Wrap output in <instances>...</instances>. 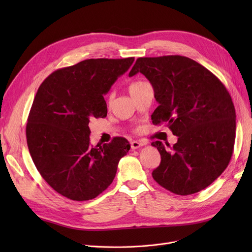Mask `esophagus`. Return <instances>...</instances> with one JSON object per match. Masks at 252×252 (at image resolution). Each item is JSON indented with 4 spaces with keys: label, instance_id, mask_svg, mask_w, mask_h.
<instances>
[{
    "label": "esophagus",
    "instance_id": "1",
    "mask_svg": "<svg viewBox=\"0 0 252 252\" xmlns=\"http://www.w3.org/2000/svg\"><path fill=\"white\" fill-rule=\"evenodd\" d=\"M145 143L144 142H141V141H133L130 143V147L133 150H136V149H139L140 147L144 146Z\"/></svg>",
    "mask_w": 252,
    "mask_h": 252
}]
</instances>
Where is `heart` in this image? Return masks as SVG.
<instances>
[{
    "label": "heart",
    "instance_id": "1",
    "mask_svg": "<svg viewBox=\"0 0 252 252\" xmlns=\"http://www.w3.org/2000/svg\"><path fill=\"white\" fill-rule=\"evenodd\" d=\"M144 84H145L144 82H135V83H131V84L129 85V87H128V91H129L130 94H131V93H133V92H135L136 90H138V89H139L141 86H143ZM112 98H113V95H112V93H110V94L108 95V98H107L108 104L111 103Z\"/></svg>",
    "mask_w": 252,
    "mask_h": 252
}]
</instances>
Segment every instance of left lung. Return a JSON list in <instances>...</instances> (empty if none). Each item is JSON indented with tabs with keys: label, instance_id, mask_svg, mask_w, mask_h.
I'll return each mask as SVG.
<instances>
[{
	"label": "left lung",
	"instance_id": "8db88e82",
	"mask_svg": "<svg viewBox=\"0 0 252 252\" xmlns=\"http://www.w3.org/2000/svg\"><path fill=\"white\" fill-rule=\"evenodd\" d=\"M147 77L159 103L152 123H166L178 142L173 147L151 145L160 153L153 179L178 195L199 192L227 168L233 154L236 112L220 79L204 66L185 56L138 58L128 76Z\"/></svg>",
	"mask_w": 252,
	"mask_h": 252
}]
</instances>
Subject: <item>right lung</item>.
<instances>
[{
    "label": "right lung",
    "mask_w": 252,
    "mask_h": 252,
    "mask_svg": "<svg viewBox=\"0 0 252 252\" xmlns=\"http://www.w3.org/2000/svg\"><path fill=\"white\" fill-rule=\"evenodd\" d=\"M135 58L87 59L51 73L39 86L26 125V141L43 179L68 199H94L114 180L130 145L122 137L93 146L90 119L106 117L107 94Z\"/></svg>",
    "instance_id": "obj_1"
}]
</instances>
